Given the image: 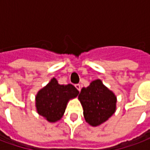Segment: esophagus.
I'll use <instances>...</instances> for the list:
<instances>
[{"mask_svg":"<svg viewBox=\"0 0 150 150\" xmlns=\"http://www.w3.org/2000/svg\"><path fill=\"white\" fill-rule=\"evenodd\" d=\"M75 87L76 88H77V89H78L79 91H80V90H81V86H80V84H79V83H77V84L75 85Z\"/></svg>","mask_w":150,"mask_h":150,"instance_id":"obj_1","label":"esophagus"}]
</instances>
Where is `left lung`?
<instances>
[{
    "label": "left lung",
    "instance_id": "1",
    "mask_svg": "<svg viewBox=\"0 0 150 150\" xmlns=\"http://www.w3.org/2000/svg\"><path fill=\"white\" fill-rule=\"evenodd\" d=\"M78 99L83 108L86 122L93 127L105 122L116 110V95L99 79L82 88Z\"/></svg>",
    "mask_w": 150,
    "mask_h": 150
}]
</instances>
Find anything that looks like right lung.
Returning a JSON list of instances; mask_svg holds the SVG:
<instances>
[{
  "label": "right lung",
  "mask_w": 150,
  "mask_h": 150,
  "mask_svg": "<svg viewBox=\"0 0 150 150\" xmlns=\"http://www.w3.org/2000/svg\"><path fill=\"white\" fill-rule=\"evenodd\" d=\"M78 95L79 91L72 84L61 85L52 78L35 96L37 112L48 122H56L63 116L69 100Z\"/></svg>",
  "instance_id": "add662e5"
}]
</instances>
